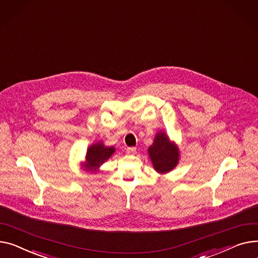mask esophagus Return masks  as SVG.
I'll return each instance as SVG.
<instances>
[{
  "label": "esophagus",
  "mask_w": 258,
  "mask_h": 258,
  "mask_svg": "<svg viewBox=\"0 0 258 258\" xmlns=\"http://www.w3.org/2000/svg\"><path fill=\"white\" fill-rule=\"evenodd\" d=\"M136 150H137L136 147H127V148H126V153H127V154H135V153H136Z\"/></svg>",
  "instance_id": "34e87169"
}]
</instances>
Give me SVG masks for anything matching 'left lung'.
<instances>
[{"instance_id": "left-lung-1", "label": "left lung", "mask_w": 258, "mask_h": 258, "mask_svg": "<svg viewBox=\"0 0 258 258\" xmlns=\"http://www.w3.org/2000/svg\"><path fill=\"white\" fill-rule=\"evenodd\" d=\"M148 156L154 170L161 174H165L177 166L179 149L174 142L169 140V137L164 132H159L152 145L148 148Z\"/></svg>"}]
</instances>
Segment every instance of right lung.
<instances>
[{"mask_svg":"<svg viewBox=\"0 0 258 258\" xmlns=\"http://www.w3.org/2000/svg\"><path fill=\"white\" fill-rule=\"evenodd\" d=\"M115 152V148L113 146H105L102 142H97L92 144L86 152V161L82 164V167L85 170L95 172V171L104 164L107 160H109L112 154Z\"/></svg>","mask_w":258,"mask_h":258,"instance_id":"1","label":"right lung"}]
</instances>
